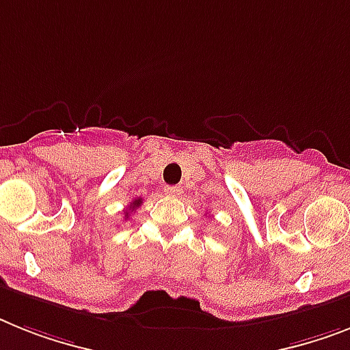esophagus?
Segmentation results:
<instances>
[{
	"label": "esophagus",
	"mask_w": 350,
	"mask_h": 350,
	"mask_svg": "<svg viewBox=\"0 0 350 350\" xmlns=\"http://www.w3.org/2000/svg\"><path fill=\"white\" fill-rule=\"evenodd\" d=\"M164 191H166V195H170V196H180L182 187L180 186H168L166 189H164Z\"/></svg>",
	"instance_id": "esophagus-1"
}]
</instances>
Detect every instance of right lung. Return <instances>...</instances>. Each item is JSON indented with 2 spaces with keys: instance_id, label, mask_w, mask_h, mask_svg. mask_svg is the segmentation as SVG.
<instances>
[{
  "instance_id": "add662e5",
  "label": "right lung",
  "mask_w": 350,
  "mask_h": 350,
  "mask_svg": "<svg viewBox=\"0 0 350 350\" xmlns=\"http://www.w3.org/2000/svg\"><path fill=\"white\" fill-rule=\"evenodd\" d=\"M141 204H143V198H135V200L132 202V204H130V207H129V209H126V213H125V216H126V218H129V216H130V211L137 209V207H139Z\"/></svg>"
}]
</instances>
